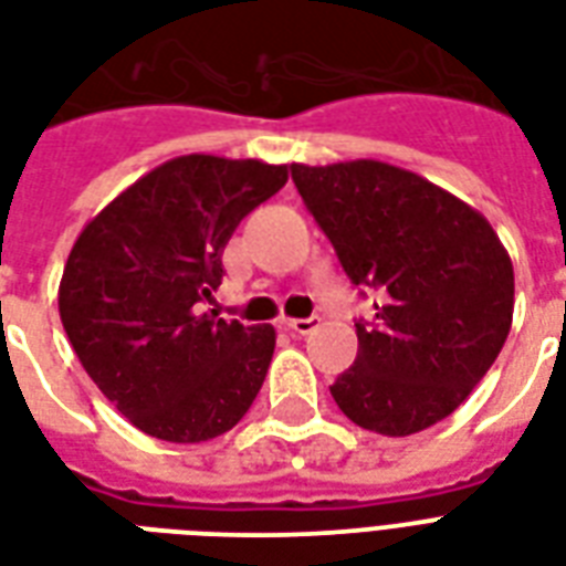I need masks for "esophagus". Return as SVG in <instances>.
Segmentation results:
<instances>
[{"mask_svg": "<svg viewBox=\"0 0 566 566\" xmlns=\"http://www.w3.org/2000/svg\"><path fill=\"white\" fill-rule=\"evenodd\" d=\"M283 327L292 333H301V336H306V333H313L315 327H318V318H283Z\"/></svg>", "mask_w": 566, "mask_h": 566, "instance_id": "esophagus-1", "label": "esophagus"}]
</instances>
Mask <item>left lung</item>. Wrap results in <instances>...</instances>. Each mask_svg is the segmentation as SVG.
Returning a JSON list of instances; mask_svg holds the SVG:
<instances>
[{"instance_id": "1", "label": "left lung", "mask_w": 566, "mask_h": 566, "mask_svg": "<svg viewBox=\"0 0 566 566\" xmlns=\"http://www.w3.org/2000/svg\"><path fill=\"white\" fill-rule=\"evenodd\" d=\"M345 274L380 286L357 360L331 387L354 424L424 431L467 401L511 331L514 265L479 209L378 159L292 165Z\"/></svg>"}]
</instances>
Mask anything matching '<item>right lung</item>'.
Here are the masks:
<instances>
[{"instance_id": "1", "label": "right lung", "mask_w": 566, "mask_h": 566, "mask_svg": "<svg viewBox=\"0 0 566 566\" xmlns=\"http://www.w3.org/2000/svg\"><path fill=\"white\" fill-rule=\"evenodd\" d=\"M289 165L191 153L96 212L70 248L59 313L82 369L138 431L214 440L260 392L277 333L203 313L244 214L286 186Z\"/></svg>"}]
</instances>
